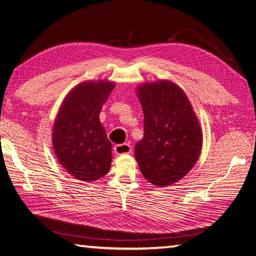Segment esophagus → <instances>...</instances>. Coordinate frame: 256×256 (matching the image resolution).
<instances>
[{"label": "esophagus", "mask_w": 256, "mask_h": 256, "mask_svg": "<svg viewBox=\"0 0 256 256\" xmlns=\"http://www.w3.org/2000/svg\"><path fill=\"white\" fill-rule=\"evenodd\" d=\"M114 152L116 154H126L132 152V148L128 145V144H120V145H116L114 148Z\"/></svg>", "instance_id": "34e87169"}]
</instances>
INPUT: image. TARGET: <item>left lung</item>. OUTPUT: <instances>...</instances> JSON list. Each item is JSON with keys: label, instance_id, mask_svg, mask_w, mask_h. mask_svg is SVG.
I'll list each match as a JSON object with an SVG mask.
<instances>
[{"label": "left lung", "instance_id": "left-lung-1", "mask_svg": "<svg viewBox=\"0 0 256 256\" xmlns=\"http://www.w3.org/2000/svg\"><path fill=\"white\" fill-rule=\"evenodd\" d=\"M144 111V137L136 144L140 172L154 186L178 182L198 160L202 130L185 92L171 81L144 83L137 88Z\"/></svg>", "mask_w": 256, "mask_h": 256}]
</instances>
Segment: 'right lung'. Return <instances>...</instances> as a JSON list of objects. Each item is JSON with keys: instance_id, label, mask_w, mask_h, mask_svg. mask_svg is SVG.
Returning <instances> with one entry per match:
<instances>
[{"instance_id": "right-lung-1", "label": "right lung", "mask_w": 256, "mask_h": 256, "mask_svg": "<svg viewBox=\"0 0 256 256\" xmlns=\"http://www.w3.org/2000/svg\"><path fill=\"white\" fill-rule=\"evenodd\" d=\"M114 82H82L64 97L54 122V152L70 175L82 182L102 178L111 166V142L100 112Z\"/></svg>"}]
</instances>
